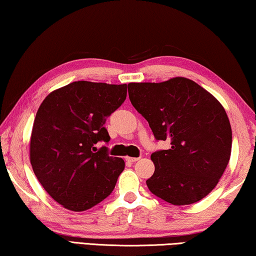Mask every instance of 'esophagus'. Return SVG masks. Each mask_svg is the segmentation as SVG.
Listing matches in <instances>:
<instances>
[{
	"instance_id": "obj_1",
	"label": "esophagus",
	"mask_w": 256,
	"mask_h": 256,
	"mask_svg": "<svg viewBox=\"0 0 256 256\" xmlns=\"http://www.w3.org/2000/svg\"><path fill=\"white\" fill-rule=\"evenodd\" d=\"M125 160H126L128 162H136L139 160V158H130V156H126V158H125Z\"/></svg>"
}]
</instances>
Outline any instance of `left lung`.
<instances>
[{"instance_id":"left-lung-1","label":"left lung","mask_w":256,"mask_h":256,"mask_svg":"<svg viewBox=\"0 0 256 256\" xmlns=\"http://www.w3.org/2000/svg\"><path fill=\"white\" fill-rule=\"evenodd\" d=\"M128 96L158 140L170 148L152 152L155 171L146 184L171 204L200 201L215 188L230 161L232 131L226 109L193 80L130 82Z\"/></svg>"}]
</instances>
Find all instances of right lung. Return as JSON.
Listing matches in <instances>:
<instances>
[{"mask_svg": "<svg viewBox=\"0 0 256 256\" xmlns=\"http://www.w3.org/2000/svg\"><path fill=\"white\" fill-rule=\"evenodd\" d=\"M126 88V84L74 82L49 93L38 109L30 166L46 192L68 210L104 201L124 170L123 158L94 144L110 140L104 124L125 101Z\"/></svg>", "mask_w": 256, "mask_h": 256, "instance_id": "obj_1", "label": "right lung"}]
</instances>
